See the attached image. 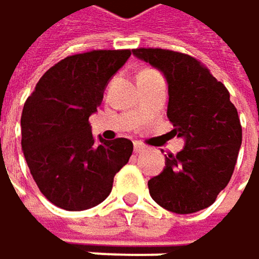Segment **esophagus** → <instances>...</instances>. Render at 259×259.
Here are the masks:
<instances>
[{
    "instance_id": "esophagus-1",
    "label": "esophagus",
    "mask_w": 259,
    "mask_h": 259,
    "mask_svg": "<svg viewBox=\"0 0 259 259\" xmlns=\"http://www.w3.org/2000/svg\"><path fill=\"white\" fill-rule=\"evenodd\" d=\"M143 151H145V146H143V145L134 143V152H136V154H140V152H143Z\"/></svg>"
}]
</instances>
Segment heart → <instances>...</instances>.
I'll return each instance as SVG.
<instances>
[{
  "label": "heart",
  "mask_w": 259,
  "mask_h": 259,
  "mask_svg": "<svg viewBox=\"0 0 259 259\" xmlns=\"http://www.w3.org/2000/svg\"><path fill=\"white\" fill-rule=\"evenodd\" d=\"M145 72H152V70H145ZM145 72H142V73H145Z\"/></svg>",
  "instance_id": "b5f03b06"
}]
</instances>
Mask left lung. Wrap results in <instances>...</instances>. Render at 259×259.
<instances>
[{
  "mask_svg": "<svg viewBox=\"0 0 259 259\" xmlns=\"http://www.w3.org/2000/svg\"><path fill=\"white\" fill-rule=\"evenodd\" d=\"M133 54L164 75L172 133L184 139V148L169 154L163 172L148 181L151 197L177 214L208 208L228 186L241 146V125L229 92L187 54L158 48Z\"/></svg>",
  "mask_w": 259,
  "mask_h": 259,
  "instance_id": "1",
  "label": "left lung"
}]
</instances>
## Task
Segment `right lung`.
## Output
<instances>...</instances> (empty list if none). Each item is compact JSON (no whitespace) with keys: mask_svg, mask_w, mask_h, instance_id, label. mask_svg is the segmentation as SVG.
I'll return each mask as SVG.
<instances>
[{"mask_svg":"<svg viewBox=\"0 0 259 259\" xmlns=\"http://www.w3.org/2000/svg\"><path fill=\"white\" fill-rule=\"evenodd\" d=\"M130 56V50H104L66 57L44 73L25 101L22 152L39 190L59 208L82 211L105 200L133 154L131 140H96L89 123Z\"/></svg>","mask_w":259,"mask_h":259,"instance_id":"obj_1","label":"right lung"}]
</instances>
